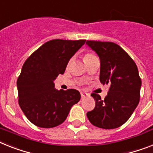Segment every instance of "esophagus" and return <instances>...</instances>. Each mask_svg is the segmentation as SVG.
I'll list each match as a JSON object with an SVG mask.
<instances>
[{
  "instance_id": "34e87169",
  "label": "esophagus",
  "mask_w": 153,
  "mask_h": 153,
  "mask_svg": "<svg viewBox=\"0 0 153 153\" xmlns=\"http://www.w3.org/2000/svg\"><path fill=\"white\" fill-rule=\"evenodd\" d=\"M87 96H89V94H86V93H84V92H81V97L82 98H85Z\"/></svg>"
}]
</instances>
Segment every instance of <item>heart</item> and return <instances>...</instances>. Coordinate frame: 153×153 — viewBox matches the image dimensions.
Instances as JSON below:
<instances>
[{
    "label": "heart",
    "instance_id": "b5f03b06",
    "mask_svg": "<svg viewBox=\"0 0 153 153\" xmlns=\"http://www.w3.org/2000/svg\"><path fill=\"white\" fill-rule=\"evenodd\" d=\"M95 56L94 55V54H92V53H86V54H85L84 55V56H83V59H84V61H87L88 59H90V58H92V57Z\"/></svg>",
    "mask_w": 153,
    "mask_h": 153
}]
</instances>
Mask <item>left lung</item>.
Here are the masks:
<instances>
[{
  "mask_svg": "<svg viewBox=\"0 0 153 153\" xmlns=\"http://www.w3.org/2000/svg\"><path fill=\"white\" fill-rule=\"evenodd\" d=\"M86 45L100 58V82L110 85L104 100L98 94H91L96 105L86 114L88 120L99 128L120 127L129 120L140 100L141 80L137 65L115 43L87 41Z\"/></svg>",
  "mask_w": 153,
  "mask_h": 153,
  "instance_id": "obj_1",
  "label": "left lung"
}]
</instances>
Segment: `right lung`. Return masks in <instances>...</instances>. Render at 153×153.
<instances>
[{
	"instance_id": "obj_1",
	"label": "right lung",
	"mask_w": 153,
	"mask_h": 153,
	"mask_svg": "<svg viewBox=\"0 0 153 153\" xmlns=\"http://www.w3.org/2000/svg\"><path fill=\"white\" fill-rule=\"evenodd\" d=\"M85 40L48 41L25 61L17 80L19 105L32 123L52 128L63 123L80 93L74 89L57 90L53 81L65 71L70 59Z\"/></svg>"
}]
</instances>
